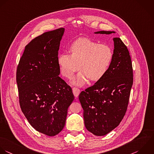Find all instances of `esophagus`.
<instances>
[{"label": "esophagus", "instance_id": "obj_1", "mask_svg": "<svg viewBox=\"0 0 154 154\" xmlns=\"http://www.w3.org/2000/svg\"><path fill=\"white\" fill-rule=\"evenodd\" d=\"M72 92H73V94H74V96L75 97H77L79 96V95L80 94V90L77 88H72Z\"/></svg>", "mask_w": 154, "mask_h": 154}]
</instances>
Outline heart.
Masks as SVG:
<instances>
[{
	"instance_id": "b5f03b06",
	"label": "heart",
	"mask_w": 154,
	"mask_h": 154,
	"mask_svg": "<svg viewBox=\"0 0 154 154\" xmlns=\"http://www.w3.org/2000/svg\"><path fill=\"white\" fill-rule=\"evenodd\" d=\"M71 54L63 53L59 55L57 63L63 75L71 78L79 69L80 72L72 80L77 86L100 80L107 71L113 57L111 47L99 44L88 38H81L70 47Z\"/></svg>"
}]
</instances>
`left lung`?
<instances>
[{
	"mask_svg": "<svg viewBox=\"0 0 154 154\" xmlns=\"http://www.w3.org/2000/svg\"><path fill=\"white\" fill-rule=\"evenodd\" d=\"M112 33L115 32H95ZM113 41V57L107 71L94 85L79 95L85 127L98 136L106 135L119 125L127 110L133 83L129 51L121 38H114Z\"/></svg>",
	"mask_w": 154,
	"mask_h": 154,
	"instance_id": "1",
	"label": "left lung"
}]
</instances>
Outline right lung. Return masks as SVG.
Returning <instances> with one entry per match:
<instances>
[{
    "mask_svg": "<svg viewBox=\"0 0 154 154\" xmlns=\"http://www.w3.org/2000/svg\"><path fill=\"white\" fill-rule=\"evenodd\" d=\"M64 32L59 28L32 39L17 69L21 111L33 128L48 136L63 130L74 98L71 88L59 76L58 51Z\"/></svg>",
    "mask_w": 154,
    "mask_h": 154,
    "instance_id": "add662e5",
    "label": "right lung"
}]
</instances>
